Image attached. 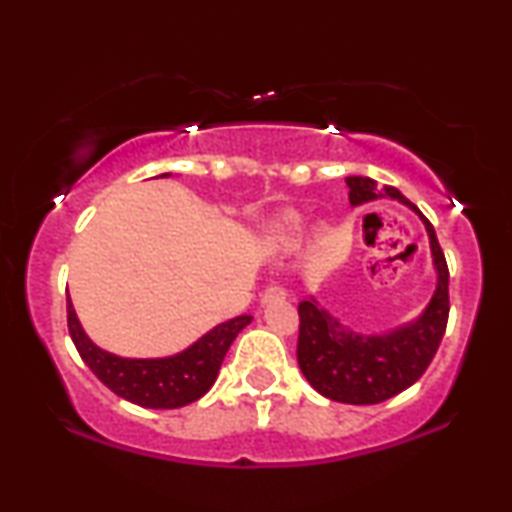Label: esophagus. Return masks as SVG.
<instances>
[{
  "label": "esophagus",
  "mask_w": 512,
  "mask_h": 512,
  "mask_svg": "<svg viewBox=\"0 0 512 512\" xmlns=\"http://www.w3.org/2000/svg\"><path fill=\"white\" fill-rule=\"evenodd\" d=\"M284 298H286V289H284V286H279V284H272L261 293V303L263 305L275 303V300H284Z\"/></svg>",
  "instance_id": "esophagus-1"
}]
</instances>
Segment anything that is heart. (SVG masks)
<instances>
[{"label":"heart","mask_w":512,"mask_h":512,"mask_svg":"<svg viewBox=\"0 0 512 512\" xmlns=\"http://www.w3.org/2000/svg\"><path fill=\"white\" fill-rule=\"evenodd\" d=\"M300 230H303V219L298 214L286 212L277 219L275 223V235L282 244H293L300 237Z\"/></svg>","instance_id":"1"}]
</instances>
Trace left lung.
<instances>
[{
	"mask_svg": "<svg viewBox=\"0 0 512 512\" xmlns=\"http://www.w3.org/2000/svg\"><path fill=\"white\" fill-rule=\"evenodd\" d=\"M349 202L394 198L422 216L431 237L438 286L429 307L415 324L384 335L349 331L314 300L298 305V366L321 396L338 403L375 405L401 394L426 373L443 340L450 317V270L431 221L394 186L370 177H347Z\"/></svg>",
	"mask_w": 512,
	"mask_h": 512,
	"instance_id": "obj_1",
	"label": "left lung"
}]
</instances>
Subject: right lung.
Masks as SVG:
<instances>
[{
  "label": "right lung",
  "mask_w": 512,
  "mask_h": 512,
  "mask_svg": "<svg viewBox=\"0 0 512 512\" xmlns=\"http://www.w3.org/2000/svg\"><path fill=\"white\" fill-rule=\"evenodd\" d=\"M247 324H251L249 314L230 319L170 359H121L88 340L67 296V326L81 359L104 387L142 408L172 410L205 396L219 375L228 347Z\"/></svg>",
  "instance_id": "1"
}]
</instances>
